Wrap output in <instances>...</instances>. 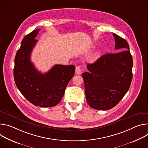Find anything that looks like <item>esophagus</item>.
<instances>
[{
	"label": "esophagus",
	"mask_w": 148,
	"mask_h": 148,
	"mask_svg": "<svg viewBox=\"0 0 148 148\" xmlns=\"http://www.w3.org/2000/svg\"><path fill=\"white\" fill-rule=\"evenodd\" d=\"M75 72L77 75H80L82 73V69H81V67L80 66H76V69H75Z\"/></svg>",
	"instance_id": "34e87169"
}]
</instances>
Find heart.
<instances>
[{"label": "heart", "mask_w": 148, "mask_h": 148, "mask_svg": "<svg viewBox=\"0 0 148 148\" xmlns=\"http://www.w3.org/2000/svg\"><path fill=\"white\" fill-rule=\"evenodd\" d=\"M97 55H96V56H97Z\"/></svg>", "instance_id": "b5f03b06"}]
</instances>
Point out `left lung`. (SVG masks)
<instances>
[{
	"instance_id": "8db88e82",
	"label": "left lung",
	"mask_w": 148,
	"mask_h": 148,
	"mask_svg": "<svg viewBox=\"0 0 148 148\" xmlns=\"http://www.w3.org/2000/svg\"><path fill=\"white\" fill-rule=\"evenodd\" d=\"M115 49L121 51L107 53L92 64L82 73L88 105L97 110L115 106L128 91L132 79V56L127 41L115 34Z\"/></svg>"
}]
</instances>
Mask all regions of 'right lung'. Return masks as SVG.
I'll use <instances>...</instances> for the list:
<instances>
[{
	"instance_id": "right-lung-1",
	"label": "right lung",
	"mask_w": 148,
	"mask_h": 148,
	"mask_svg": "<svg viewBox=\"0 0 148 148\" xmlns=\"http://www.w3.org/2000/svg\"><path fill=\"white\" fill-rule=\"evenodd\" d=\"M40 29L30 32L23 39L14 59V79L16 86L33 105L53 107L62 100L69 82L75 74L74 65L56 64L42 73L30 61V55L38 40Z\"/></svg>"
}]
</instances>
